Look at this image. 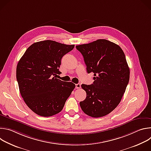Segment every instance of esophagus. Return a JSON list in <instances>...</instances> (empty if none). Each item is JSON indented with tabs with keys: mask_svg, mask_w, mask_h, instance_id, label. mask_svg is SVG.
<instances>
[{
	"mask_svg": "<svg viewBox=\"0 0 151 151\" xmlns=\"http://www.w3.org/2000/svg\"><path fill=\"white\" fill-rule=\"evenodd\" d=\"M73 52H75V51H76V48H75H75H74V50H73ZM75 82H76V81H75ZM76 88H81V84H80L79 83H78L76 84Z\"/></svg>",
	"mask_w": 151,
	"mask_h": 151,
	"instance_id": "1",
	"label": "esophagus"
}]
</instances>
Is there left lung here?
<instances>
[{"instance_id": "8db88e82", "label": "left lung", "mask_w": 151, "mask_h": 151, "mask_svg": "<svg viewBox=\"0 0 151 151\" xmlns=\"http://www.w3.org/2000/svg\"><path fill=\"white\" fill-rule=\"evenodd\" d=\"M73 45L47 40L30 46L18 63L17 79L20 94L35 114L44 117L60 112L75 88L59 76L61 60Z\"/></svg>"}]
</instances>
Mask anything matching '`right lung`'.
<instances>
[{
  "instance_id": "1",
  "label": "right lung",
  "mask_w": 151,
  "mask_h": 151,
  "mask_svg": "<svg viewBox=\"0 0 151 151\" xmlns=\"http://www.w3.org/2000/svg\"><path fill=\"white\" fill-rule=\"evenodd\" d=\"M82 54L91 85H85L86 99L79 103L83 112L94 118L104 116L120 103L130 79V69L122 49L113 42L99 39L76 47Z\"/></svg>"
}]
</instances>
